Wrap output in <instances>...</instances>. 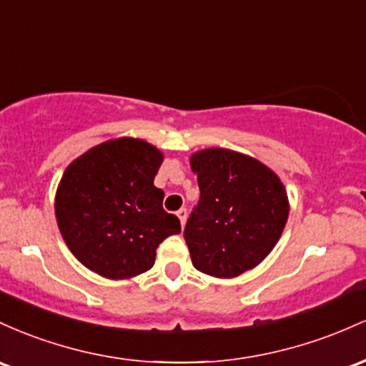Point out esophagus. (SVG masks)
Masks as SVG:
<instances>
[{"mask_svg": "<svg viewBox=\"0 0 366 366\" xmlns=\"http://www.w3.org/2000/svg\"><path fill=\"white\" fill-rule=\"evenodd\" d=\"M187 214H188L187 207H182L178 211V217H179V221H182V227H184V223H187Z\"/></svg>", "mask_w": 366, "mask_h": 366, "instance_id": "esophagus-1", "label": "esophagus"}]
</instances>
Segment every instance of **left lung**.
Masks as SVG:
<instances>
[{
    "label": "left lung",
    "instance_id": "1",
    "mask_svg": "<svg viewBox=\"0 0 366 366\" xmlns=\"http://www.w3.org/2000/svg\"><path fill=\"white\" fill-rule=\"evenodd\" d=\"M200 199L184 227V242L199 272L233 278L272 252L289 217L278 176L256 159L224 149L190 159Z\"/></svg>",
    "mask_w": 366,
    "mask_h": 366
}]
</instances>
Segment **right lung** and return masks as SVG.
Returning <instances> with one entry per match:
<instances>
[{"label": "right lung", "instance_id": "1", "mask_svg": "<svg viewBox=\"0 0 366 366\" xmlns=\"http://www.w3.org/2000/svg\"><path fill=\"white\" fill-rule=\"evenodd\" d=\"M161 162L162 154L150 143L119 138L65 169L55 199L56 223L86 268L110 280L137 277L154 266L159 244L182 232L154 184Z\"/></svg>", "mask_w": 366, "mask_h": 366}]
</instances>
